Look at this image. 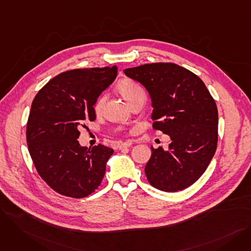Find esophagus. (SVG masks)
<instances>
[{"mask_svg": "<svg viewBox=\"0 0 251 251\" xmlns=\"http://www.w3.org/2000/svg\"><path fill=\"white\" fill-rule=\"evenodd\" d=\"M132 142L131 141H127V142H123L121 143L120 146H119V150H123V149H127V148H130L131 146H132Z\"/></svg>", "mask_w": 251, "mask_h": 251, "instance_id": "esophagus-1", "label": "esophagus"}]
</instances>
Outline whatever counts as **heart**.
<instances>
[{"label":"heart","mask_w":251,"mask_h":251,"mask_svg":"<svg viewBox=\"0 0 251 251\" xmlns=\"http://www.w3.org/2000/svg\"><path fill=\"white\" fill-rule=\"evenodd\" d=\"M117 91L121 95V97L130 104L132 105L136 101H144L147 98V94L144 88L135 80L131 78H122L117 83ZM105 103V97H99L94 103V112L97 115H100L103 112Z\"/></svg>","instance_id":"obj_1"}]
</instances>
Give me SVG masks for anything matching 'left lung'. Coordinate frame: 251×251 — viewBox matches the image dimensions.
Wrapping results in <instances>:
<instances>
[{
    "label": "left lung",
    "mask_w": 251,
    "mask_h": 251,
    "mask_svg": "<svg viewBox=\"0 0 251 251\" xmlns=\"http://www.w3.org/2000/svg\"><path fill=\"white\" fill-rule=\"evenodd\" d=\"M124 73L140 82L152 101V128L172 140L169 151L153 149L146 166L151 186L166 192L199 180L218 146L217 104L201 79L174 63H151Z\"/></svg>",
    "instance_id": "8db88e82"
}]
</instances>
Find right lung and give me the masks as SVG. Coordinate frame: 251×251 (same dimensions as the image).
<instances>
[{
	"label": "right lung",
	"instance_id": "right-lung-1",
	"mask_svg": "<svg viewBox=\"0 0 251 251\" xmlns=\"http://www.w3.org/2000/svg\"><path fill=\"white\" fill-rule=\"evenodd\" d=\"M117 66L60 73L33 99L26 141L38 175L57 193L83 199L95 192L114 151L79 146L81 126L96 120L94 103L117 76Z\"/></svg>",
	"mask_w": 251,
	"mask_h": 251
}]
</instances>
